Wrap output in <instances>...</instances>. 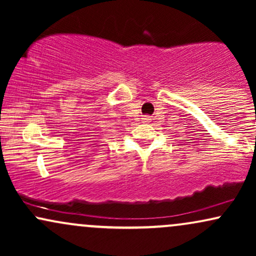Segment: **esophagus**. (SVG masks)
I'll return each mask as SVG.
<instances>
[{
    "label": "esophagus",
    "mask_w": 256,
    "mask_h": 256,
    "mask_svg": "<svg viewBox=\"0 0 256 256\" xmlns=\"http://www.w3.org/2000/svg\"><path fill=\"white\" fill-rule=\"evenodd\" d=\"M143 119H144V122H149V118H146H146H143Z\"/></svg>",
    "instance_id": "1"
}]
</instances>
